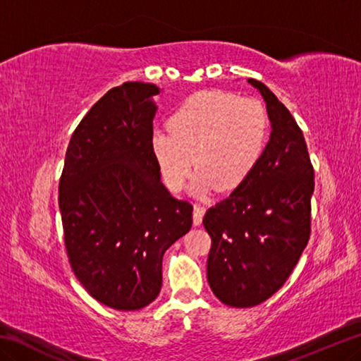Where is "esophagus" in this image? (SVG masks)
Masks as SVG:
<instances>
[{
  "label": "esophagus",
  "mask_w": 361,
  "mask_h": 361,
  "mask_svg": "<svg viewBox=\"0 0 361 361\" xmlns=\"http://www.w3.org/2000/svg\"><path fill=\"white\" fill-rule=\"evenodd\" d=\"M204 215H205L204 207L194 205V212H192V223H194V226H200V223H202Z\"/></svg>",
  "instance_id": "1"
}]
</instances>
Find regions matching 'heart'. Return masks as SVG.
Here are the masks:
<instances>
[{
  "label": "heart",
  "mask_w": 361,
  "mask_h": 361,
  "mask_svg": "<svg viewBox=\"0 0 361 361\" xmlns=\"http://www.w3.org/2000/svg\"><path fill=\"white\" fill-rule=\"evenodd\" d=\"M170 130H154L151 149L162 178L180 191L197 170L192 192L232 191L245 181L266 148L269 119L256 99L226 92H200L183 103L169 121Z\"/></svg>",
  "instance_id": "obj_1"
}]
</instances>
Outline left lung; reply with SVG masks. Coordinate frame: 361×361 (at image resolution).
Returning <instances> with one entry per match:
<instances>
[{"label":"left lung","instance_id":"8db88e82","mask_svg":"<svg viewBox=\"0 0 361 361\" xmlns=\"http://www.w3.org/2000/svg\"><path fill=\"white\" fill-rule=\"evenodd\" d=\"M248 82L266 102L271 137L245 181L207 210L212 237L207 279L219 301L253 307L279 291L310 234L314 169L295 118L264 84Z\"/></svg>","mask_w":361,"mask_h":361}]
</instances>
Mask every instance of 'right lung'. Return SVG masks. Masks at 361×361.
Listing matches in <instances>:
<instances>
[{
  "label": "right lung",
  "instance_id": "1",
  "mask_svg": "<svg viewBox=\"0 0 361 361\" xmlns=\"http://www.w3.org/2000/svg\"><path fill=\"white\" fill-rule=\"evenodd\" d=\"M149 82H124L102 97L70 140L59 185L66 253L79 282L116 310L157 298L162 256L192 224V205L162 185L151 149Z\"/></svg>",
  "mask_w": 361,
  "mask_h": 361
}]
</instances>
